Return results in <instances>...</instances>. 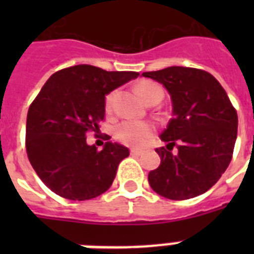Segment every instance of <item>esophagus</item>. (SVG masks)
Segmentation results:
<instances>
[{"mask_svg": "<svg viewBox=\"0 0 254 254\" xmlns=\"http://www.w3.org/2000/svg\"><path fill=\"white\" fill-rule=\"evenodd\" d=\"M142 153H143V150H141V149H130L131 155H141Z\"/></svg>", "mask_w": 254, "mask_h": 254, "instance_id": "obj_1", "label": "esophagus"}]
</instances>
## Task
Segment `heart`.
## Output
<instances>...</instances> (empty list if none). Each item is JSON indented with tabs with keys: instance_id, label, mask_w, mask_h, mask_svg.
Instances as JSON below:
<instances>
[{
	"instance_id": "heart-1",
	"label": "heart",
	"mask_w": 254,
	"mask_h": 254,
	"mask_svg": "<svg viewBox=\"0 0 254 254\" xmlns=\"http://www.w3.org/2000/svg\"><path fill=\"white\" fill-rule=\"evenodd\" d=\"M137 91L139 95L142 96V99L146 103H150L154 99H162L163 89L155 81L151 80H142L137 85ZM116 92L108 93L105 97V111L111 113L113 111L115 105ZM155 127L149 121H138V120H127L117 125L115 130L116 138L120 142L127 146L141 147L151 138V135L154 133Z\"/></svg>"
}]
</instances>
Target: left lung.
I'll use <instances>...</instances> for the list:
<instances>
[{
    "instance_id": "obj_1",
    "label": "left lung",
    "mask_w": 254,
    "mask_h": 254,
    "mask_svg": "<svg viewBox=\"0 0 254 254\" xmlns=\"http://www.w3.org/2000/svg\"><path fill=\"white\" fill-rule=\"evenodd\" d=\"M142 75L165 85L173 101V119L161 134L167 146L155 149L161 165L149 173V185L171 200L204 193L232 159L236 109L220 83L203 69L174 65Z\"/></svg>"
}]
</instances>
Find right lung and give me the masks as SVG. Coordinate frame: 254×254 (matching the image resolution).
I'll return each instance as SVG.
<instances>
[{
	"label": "right lung",
	"mask_w": 254,
	"mask_h": 254,
	"mask_svg": "<svg viewBox=\"0 0 254 254\" xmlns=\"http://www.w3.org/2000/svg\"><path fill=\"white\" fill-rule=\"evenodd\" d=\"M138 75L79 64L58 71L46 81L27 112L26 151L53 192L69 200H88L111 187L129 150L112 142L97 150L87 143V134L99 130L105 95Z\"/></svg>",
	"instance_id": "right-lung-1"
}]
</instances>
